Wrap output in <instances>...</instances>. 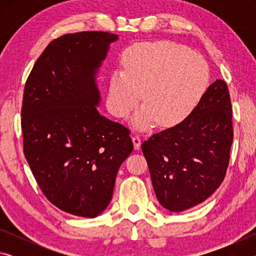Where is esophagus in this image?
I'll use <instances>...</instances> for the list:
<instances>
[{
	"label": "esophagus",
	"instance_id": "34e87169",
	"mask_svg": "<svg viewBox=\"0 0 256 256\" xmlns=\"http://www.w3.org/2000/svg\"><path fill=\"white\" fill-rule=\"evenodd\" d=\"M132 140H133L134 149H136V150L140 149V146H141V138H140V136H138V134H134Z\"/></svg>",
	"mask_w": 256,
	"mask_h": 256
}]
</instances>
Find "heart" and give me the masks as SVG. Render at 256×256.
<instances>
[{
  "label": "heart",
  "mask_w": 256,
  "mask_h": 256,
  "mask_svg": "<svg viewBox=\"0 0 256 256\" xmlns=\"http://www.w3.org/2000/svg\"><path fill=\"white\" fill-rule=\"evenodd\" d=\"M210 81L204 58L170 42H144L126 50L123 70L112 72L108 82L107 106L112 114L126 118L140 102L144 106L132 118L138 130L180 123L194 110Z\"/></svg>",
  "instance_id": "b5f03b06"
}]
</instances>
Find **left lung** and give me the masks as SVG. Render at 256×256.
Masks as SVG:
<instances>
[{"instance_id":"8db88e82","label":"left lung","mask_w":256,"mask_h":256,"mask_svg":"<svg viewBox=\"0 0 256 256\" xmlns=\"http://www.w3.org/2000/svg\"><path fill=\"white\" fill-rule=\"evenodd\" d=\"M232 114L228 86L216 79L188 118L142 144L164 209L180 212L200 204L222 183L232 144Z\"/></svg>"}]
</instances>
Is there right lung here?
<instances>
[{
    "instance_id": "obj_1",
    "label": "right lung",
    "mask_w": 256,
    "mask_h": 256,
    "mask_svg": "<svg viewBox=\"0 0 256 256\" xmlns=\"http://www.w3.org/2000/svg\"><path fill=\"white\" fill-rule=\"evenodd\" d=\"M118 40L102 32L64 34L50 42L26 82L24 157L48 201L74 216L102 214L133 150L128 130L97 110L98 72Z\"/></svg>"
}]
</instances>
